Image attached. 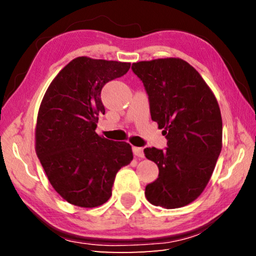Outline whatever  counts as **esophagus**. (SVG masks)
I'll return each instance as SVG.
<instances>
[{"label":"esophagus","instance_id":"esophagus-1","mask_svg":"<svg viewBox=\"0 0 256 256\" xmlns=\"http://www.w3.org/2000/svg\"><path fill=\"white\" fill-rule=\"evenodd\" d=\"M133 154L136 156L138 158H144V148H138V146H134L133 148Z\"/></svg>","mask_w":256,"mask_h":256}]
</instances>
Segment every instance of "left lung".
I'll return each mask as SVG.
<instances>
[{
    "label": "left lung",
    "instance_id": "1",
    "mask_svg": "<svg viewBox=\"0 0 256 256\" xmlns=\"http://www.w3.org/2000/svg\"><path fill=\"white\" fill-rule=\"evenodd\" d=\"M132 70L149 96L151 120L164 128L166 150L146 148L159 168L146 186L151 204L176 209L201 196L222 148V120L216 98L196 68L177 58L141 60Z\"/></svg>",
    "mask_w": 256,
    "mask_h": 256
}]
</instances>
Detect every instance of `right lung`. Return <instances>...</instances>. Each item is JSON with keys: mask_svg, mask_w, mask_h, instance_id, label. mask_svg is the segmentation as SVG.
Instances as JSON below:
<instances>
[{"mask_svg": "<svg viewBox=\"0 0 256 256\" xmlns=\"http://www.w3.org/2000/svg\"><path fill=\"white\" fill-rule=\"evenodd\" d=\"M131 63L80 56L50 82L38 110L34 149L50 185L81 208L104 204L115 176L133 159L131 146L98 136L100 98L108 81L124 76Z\"/></svg>", "mask_w": 256, "mask_h": 256, "instance_id": "1", "label": "right lung"}]
</instances>
